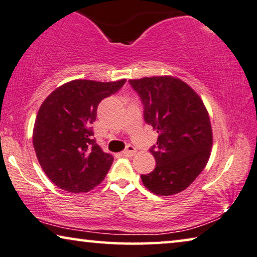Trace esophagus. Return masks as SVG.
Returning a JSON list of instances; mask_svg holds the SVG:
<instances>
[{
	"instance_id": "34e87169",
	"label": "esophagus",
	"mask_w": 257,
	"mask_h": 257,
	"mask_svg": "<svg viewBox=\"0 0 257 257\" xmlns=\"http://www.w3.org/2000/svg\"><path fill=\"white\" fill-rule=\"evenodd\" d=\"M136 148L132 146V145H128V146H126V148L124 151L121 152V154L122 155H125V156H131V155H133V154H136Z\"/></svg>"
}]
</instances>
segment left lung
I'll return each mask as SVG.
<instances>
[{
  "label": "left lung",
  "instance_id": "1",
  "mask_svg": "<svg viewBox=\"0 0 257 257\" xmlns=\"http://www.w3.org/2000/svg\"><path fill=\"white\" fill-rule=\"evenodd\" d=\"M144 104V118L158 132L151 148L156 166L141 175L145 187L158 196L183 191L209 161L212 128L209 112L198 94L173 76L128 80Z\"/></svg>",
  "mask_w": 257,
  "mask_h": 257
}]
</instances>
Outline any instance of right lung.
Returning a JSON list of instances; mask_svg holds the SVG:
<instances>
[{"mask_svg": "<svg viewBox=\"0 0 257 257\" xmlns=\"http://www.w3.org/2000/svg\"><path fill=\"white\" fill-rule=\"evenodd\" d=\"M126 82L73 80L47 96L33 126V147L44 173L62 190L88 192L104 180L113 156L92 139L90 127L103 98Z\"/></svg>", "mask_w": 257, "mask_h": 257, "instance_id": "obj_1", "label": "right lung"}]
</instances>
